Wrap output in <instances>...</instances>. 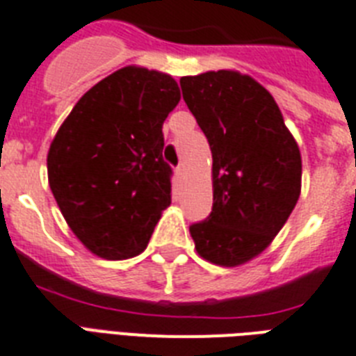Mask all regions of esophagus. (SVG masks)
<instances>
[{
    "label": "esophagus",
    "instance_id": "esophagus-1",
    "mask_svg": "<svg viewBox=\"0 0 356 356\" xmlns=\"http://www.w3.org/2000/svg\"><path fill=\"white\" fill-rule=\"evenodd\" d=\"M175 175H176V178H178V180H181V178H184V165H178V167H176Z\"/></svg>",
    "mask_w": 356,
    "mask_h": 356
}]
</instances>
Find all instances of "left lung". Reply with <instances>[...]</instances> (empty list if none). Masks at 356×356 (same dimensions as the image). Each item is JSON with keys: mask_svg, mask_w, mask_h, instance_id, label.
<instances>
[{"mask_svg": "<svg viewBox=\"0 0 356 356\" xmlns=\"http://www.w3.org/2000/svg\"><path fill=\"white\" fill-rule=\"evenodd\" d=\"M181 95L213 156V209L189 226L209 263L237 266L263 252L301 191V154L274 97L238 71L181 76Z\"/></svg>", "mask_w": 356, "mask_h": 356, "instance_id": "left-lung-1", "label": "left lung"}]
</instances>
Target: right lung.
Here are the masks:
<instances>
[{
    "label": "right lung",
    "instance_id": "1",
    "mask_svg": "<svg viewBox=\"0 0 356 356\" xmlns=\"http://www.w3.org/2000/svg\"><path fill=\"white\" fill-rule=\"evenodd\" d=\"M178 101L172 76L127 65L88 90L56 132L51 191L71 232L99 257L141 254L170 204L161 127Z\"/></svg>",
    "mask_w": 356,
    "mask_h": 356
}]
</instances>
